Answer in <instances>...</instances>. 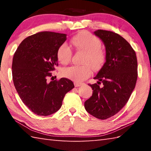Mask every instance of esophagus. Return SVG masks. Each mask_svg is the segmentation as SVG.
Returning a JSON list of instances; mask_svg holds the SVG:
<instances>
[{"label": "esophagus", "instance_id": "obj_1", "mask_svg": "<svg viewBox=\"0 0 151 151\" xmlns=\"http://www.w3.org/2000/svg\"><path fill=\"white\" fill-rule=\"evenodd\" d=\"M74 84H75V87H78V86H80L83 85V83H75Z\"/></svg>", "mask_w": 151, "mask_h": 151}]
</instances>
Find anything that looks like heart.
<instances>
[{
  "instance_id": "obj_1",
  "label": "heart",
  "mask_w": 151,
  "mask_h": 151,
  "mask_svg": "<svg viewBox=\"0 0 151 151\" xmlns=\"http://www.w3.org/2000/svg\"><path fill=\"white\" fill-rule=\"evenodd\" d=\"M71 42L76 49L85 52L83 60L85 65L64 68L61 73L63 76L75 82H81L91 75L92 67L94 70L101 68L105 61L106 54L101 47L100 39L88 32L78 33L72 38ZM57 56L61 63L66 64L72 57V50L66 43H63L58 47Z\"/></svg>"
}]
</instances>
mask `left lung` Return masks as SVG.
<instances>
[{"mask_svg":"<svg viewBox=\"0 0 151 151\" xmlns=\"http://www.w3.org/2000/svg\"><path fill=\"white\" fill-rule=\"evenodd\" d=\"M94 34L105 47L106 61L94 77L97 83L89 85L93 94L85 102V108L91 115L104 120L119 112L129 101L137 80V59L133 48L121 36L103 30Z\"/></svg>","mask_w":151,"mask_h":151,"instance_id":"1","label":"left lung"}]
</instances>
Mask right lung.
Here are the masks:
<instances>
[{
  "label": "right lung",
  "mask_w": 151,
  "mask_h": 151,
  "mask_svg": "<svg viewBox=\"0 0 151 151\" xmlns=\"http://www.w3.org/2000/svg\"><path fill=\"white\" fill-rule=\"evenodd\" d=\"M66 35L44 31L22 41L12 59L14 85L23 103L35 114L48 116L62 106L65 94L75 87L69 79L48 82L58 66L57 52Z\"/></svg>",
  "instance_id": "add662e5"
}]
</instances>
